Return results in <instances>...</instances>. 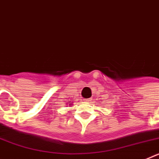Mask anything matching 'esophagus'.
I'll return each instance as SVG.
<instances>
[{
	"label": "esophagus",
	"mask_w": 159,
	"mask_h": 159,
	"mask_svg": "<svg viewBox=\"0 0 159 159\" xmlns=\"http://www.w3.org/2000/svg\"><path fill=\"white\" fill-rule=\"evenodd\" d=\"M91 100H92L91 99H85V102H91Z\"/></svg>",
	"instance_id": "1"
}]
</instances>
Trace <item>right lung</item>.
I'll return each mask as SVG.
<instances>
[{
    "instance_id": "obj_1",
    "label": "right lung",
    "mask_w": 159,
    "mask_h": 159,
    "mask_svg": "<svg viewBox=\"0 0 159 159\" xmlns=\"http://www.w3.org/2000/svg\"><path fill=\"white\" fill-rule=\"evenodd\" d=\"M69 106H71V105H69Z\"/></svg>"
}]
</instances>
